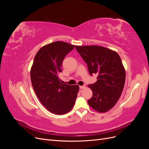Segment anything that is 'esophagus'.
Returning <instances> with one entry per match:
<instances>
[{"mask_svg":"<svg viewBox=\"0 0 149 149\" xmlns=\"http://www.w3.org/2000/svg\"><path fill=\"white\" fill-rule=\"evenodd\" d=\"M85 88V86H79V88L80 89H83Z\"/></svg>","mask_w":149,"mask_h":149,"instance_id":"obj_1","label":"esophagus"}]
</instances>
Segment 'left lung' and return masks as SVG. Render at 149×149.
Instances as JSON below:
<instances>
[{
    "label": "left lung",
    "mask_w": 149,
    "mask_h": 149,
    "mask_svg": "<svg viewBox=\"0 0 149 149\" xmlns=\"http://www.w3.org/2000/svg\"><path fill=\"white\" fill-rule=\"evenodd\" d=\"M87 63L89 74L97 75V81L88 87L93 91L88 104L99 112H106L113 107L123 91L125 71L118 53L97 45L76 46Z\"/></svg>",
    "instance_id": "left-lung-1"
}]
</instances>
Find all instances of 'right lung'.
<instances>
[{
	"label": "right lung",
	"mask_w": 149,
	"mask_h": 149,
	"mask_svg": "<svg viewBox=\"0 0 149 149\" xmlns=\"http://www.w3.org/2000/svg\"><path fill=\"white\" fill-rule=\"evenodd\" d=\"M74 48V45L61 41L47 44L36 54L31 68V81L36 95L53 114L70 111L77 97L79 86L62 84L58 77L65 56Z\"/></svg>",
	"instance_id": "1"
}]
</instances>
